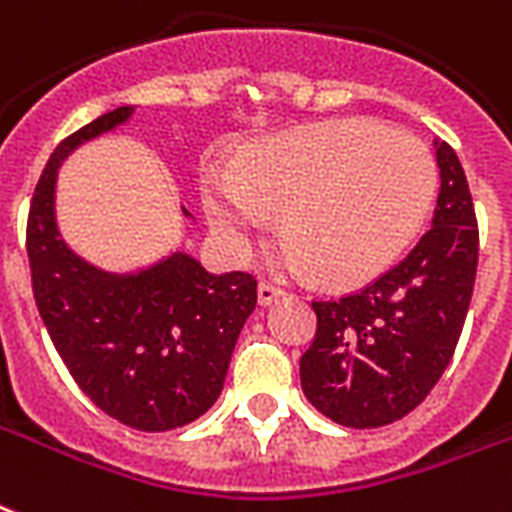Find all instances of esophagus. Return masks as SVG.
Segmentation results:
<instances>
[{
  "mask_svg": "<svg viewBox=\"0 0 512 512\" xmlns=\"http://www.w3.org/2000/svg\"><path fill=\"white\" fill-rule=\"evenodd\" d=\"M282 295L284 292L279 290V287H273L271 282L257 284V303H260V306H271V303H276Z\"/></svg>",
  "mask_w": 512,
  "mask_h": 512,
  "instance_id": "obj_1",
  "label": "esophagus"
}]
</instances>
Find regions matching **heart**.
I'll return each mask as SVG.
<instances>
[{
  "mask_svg": "<svg viewBox=\"0 0 512 512\" xmlns=\"http://www.w3.org/2000/svg\"><path fill=\"white\" fill-rule=\"evenodd\" d=\"M438 193V166L419 136L376 120H338L271 136L244 152L233 174L201 182L206 217L225 244L241 247L282 210L295 247L292 268H314L333 284H360L384 273L427 220Z\"/></svg>",
  "mask_w": 512,
  "mask_h": 512,
  "instance_id": "heart-1",
  "label": "heart"
}]
</instances>
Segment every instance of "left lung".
Instances as JSON below:
<instances>
[{"label": "left lung", "instance_id": "obj_1", "mask_svg": "<svg viewBox=\"0 0 512 512\" xmlns=\"http://www.w3.org/2000/svg\"><path fill=\"white\" fill-rule=\"evenodd\" d=\"M432 228L403 263L357 295L311 303L317 335L300 357L308 403L335 424L373 429L411 413L454 357L478 268V222L464 169L435 139Z\"/></svg>", "mask_w": 512, "mask_h": 512}]
</instances>
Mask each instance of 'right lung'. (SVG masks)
<instances>
[{
    "label": "right lung",
    "mask_w": 512,
    "mask_h": 512,
    "mask_svg": "<svg viewBox=\"0 0 512 512\" xmlns=\"http://www.w3.org/2000/svg\"><path fill=\"white\" fill-rule=\"evenodd\" d=\"M131 115L134 107L112 109L53 150L31 198L26 252L39 317L77 386L120 424L166 432L217 403L257 282L244 271L209 273L182 249L112 273L66 244L56 220L61 163ZM182 214L193 220L185 206Z\"/></svg>",
    "instance_id": "1"
}]
</instances>
